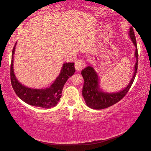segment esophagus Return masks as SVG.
<instances>
[{"label":"esophagus","instance_id":"34e87169","mask_svg":"<svg viewBox=\"0 0 151 151\" xmlns=\"http://www.w3.org/2000/svg\"><path fill=\"white\" fill-rule=\"evenodd\" d=\"M75 67L76 71H80L85 67V64L83 60H77L75 62Z\"/></svg>","mask_w":151,"mask_h":151}]
</instances>
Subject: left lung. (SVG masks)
<instances>
[{
  "label": "left lung",
  "mask_w": 151,
  "mask_h": 151,
  "mask_svg": "<svg viewBox=\"0 0 151 151\" xmlns=\"http://www.w3.org/2000/svg\"><path fill=\"white\" fill-rule=\"evenodd\" d=\"M129 35L131 42L135 47L134 57L136 58L134 66V73L129 83L121 91L115 93H107L101 88L98 73L94 70L93 66H88L82 70L81 75L84 78L83 96L85 103L91 109L100 110L111 106L120 101L126 95L132 86L136 76L138 68V50L136 38L132 28L129 29Z\"/></svg>",
  "instance_id": "1"
}]
</instances>
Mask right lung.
<instances>
[{"label":"right lung","instance_id":"obj_1","mask_svg":"<svg viewBox=\"0 0 151 151\" xmlns=\"http://www.w3.org/2000/svg\"><path fill=\"white\" fill-rule=\"evenodd\" d=\"M17 42L12 52L11 65V81L15 93L22 101L30 105L45 109L55 106L62 96L61 93L64 85L75 72V63L63 64L59 75L48 87L45 88L28 87L20 83L14 75L13 63Z\"/></svg>","mask_w":151,"mask_h":151}]
</instances>
